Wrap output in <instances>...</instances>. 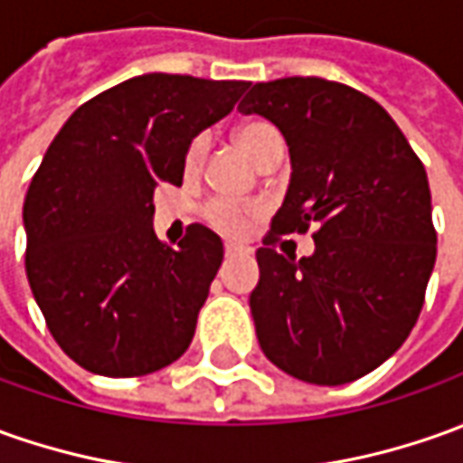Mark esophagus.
I'll return each mask as SVG.
<instances>
[{"instance_id":"esophagus-1","label":"esophagus","mask_w":463,"mask_h":463,"mask_svg":"<svg viewBox=\"0 0 463 463\" xmlns=\"http://www.w3.org/2000/svg\"><path fill=\"white\" fill-rule=\"evenodd\" d=\"M245 253H250V248H245V245H238V243H225V256L228 258L245 256Z\"/></svg>"}]
</instances>
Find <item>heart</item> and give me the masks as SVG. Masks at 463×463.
I'll use <instances>...</instances> for the list:
<instances>
[{"label": "heart", "mask_w": 463, "mask_h": 463, "mask_svg": "<svg viewBox=\"0 0 463 463\" xmlns=\"http://www.w3.org/2000/svg\"><path fill=\"white\" fill-rule=\"evenodd\" d=\"M235 141L256 165H260L269 154L284 149V139L281 131L269 121H250V124L241 126L235 131ZM207 156V137L197 134L194 139L187 144L184 149V175L194 177L200 175V169L205 165ZM260 213V207L253 203H232V200H210L203 210L205 220L215 228V231L225 232V235H243L250 228V220Z\"/></svg>", "instance_id": "obj_1"}]
</instances>
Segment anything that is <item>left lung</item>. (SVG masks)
<instances>
[{
  "mask_svg": "<svg viewBox=\"0 0 463 463\" xmlns=\"http://www.w3.org/2000/svg\"><path fill=\"white\" fill-rule=\"evenodd\" d=\"M238 111L279 126L291 154L284 205L256 253L260 350L304 383H352L403 345L426 301L436 228L423 162L390 113L345 83H256ZM309 230V259L275 250L281 234Z\"/></svg>",
  "mask_w": 463,
  "mask_h": 463,
  "instance_id": "obj_1",
  "label": "left lung"
}]
</instances>
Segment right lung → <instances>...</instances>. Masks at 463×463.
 I'll use <instances>...</instances> for the list:
<instances>
[{"label":"right lung","instance_id":"right-lung-1","mask_svg":"<svg viewBox=\"0 0 463 463\" xmlns=\"http://www.w3.org/2000/svg\"><path fill=\"white\" fill-rule=\"evenodd\" d=\"M248 86L137 75L86 100L50 144L24 197V269L50 335L88 373L149 375L190 347L222 243L200 222L162 243L154 187L182 184L187 144Z\"/></svg>","mask_w":463,"mask_h":463}]
</instances>
